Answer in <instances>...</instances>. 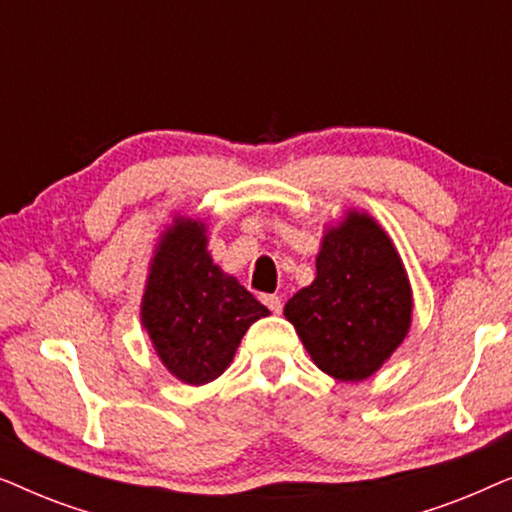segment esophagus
<instances>
[{
    "label": "esophagus",
    "mask_w": 512,
    "mask_h": 512,
    "mask_svg": "<svg viewBox=\"0 0 512 512\" xmlns=\"http://www.w3.org/2000/svg\"><path fill=\"white\" fill-rule=\"evenodd\" d=\"M261 300H263V305H268L270 312H275V314L282 312V298L279 296H263Z\"/></svg>",
    "instance_id": "esophagus-1"
}]
</instances>
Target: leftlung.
Masks as SVG:
<instances>
[{
  "label": "left lung",
  "instance_id": "obj_1",
  "mask_svg": "<svg viewBox=\"0 0 512 512\" xmlns=\"http://www.w3.org/2000/svg\"><path fill=\"white\" fill-rule=\"evenodd\" d=\"M307 354L340 382L382 368L408 335L412 291L401 256L373 216L347 212L328 228L317 277L284 307Z\"/></svg>",
  "mask_w": 512,
  "mask_h": 512
}]
</instances>
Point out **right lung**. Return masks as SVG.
I'll return each mask as SVG.
<instances>
[{
    "mask_svg": "<svg viewBox=\"0 0 512 512\" xmlns=\"http://www.w3.org/2000/svg\"><path fill=\"white\" fill-rule=\"evenodd\" d=\"M270 310L214 265L202 221L177 216L151 258L142 298V326L163 366L200 387L233 361L249 326Z\"/></svg>",
    "mask_w": 512,
    "mask_h": 512,
    "instance_id": "add662e5",
    "label": "right lung"
}]
</instances>
